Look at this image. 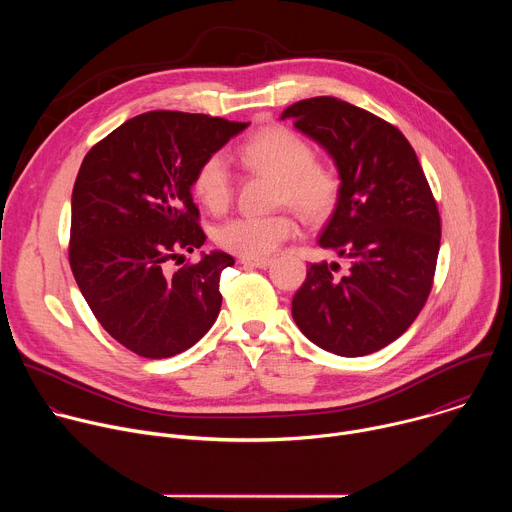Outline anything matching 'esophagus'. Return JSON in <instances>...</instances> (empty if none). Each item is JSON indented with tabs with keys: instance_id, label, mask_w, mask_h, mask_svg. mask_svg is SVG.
Returning a JSON list of instances; mask_svg holds the SVG:
<instances>
[{
	"instance_id": "esophagus-1",
	"label": "esophagus",
	"mask_w": 512,
	"mask_h": 512,
	"mask_svg": "<svg viewBox=\"0 0 512 512\" xmlns=\"http://www.w3.org/2000/svg\"><path fill=\"white\" fill-rule=\"evenodd\" d=\"M241 265H245V267H259V269H265V267H269L271 265V259H249V257H241V261H239Z\"/></svg>"
}]
</instances>
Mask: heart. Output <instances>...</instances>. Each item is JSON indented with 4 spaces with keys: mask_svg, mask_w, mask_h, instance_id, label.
Segmentation results:
<instances>
[{
    "mask_svg": "<svg viewBox=\"0 0 512 512\" xmlns=\"http://www.w3.org/2000/svg\"><path fill=\"white\" fill-rule=\"evenodd\" d=\"M243 162L281 180L279 200L296 208L310 221L326 218L340 196V178L334 168L316 162L312 143L283 125H271L255 133L241 148ZM194 196L212 212L229 206L233 194L231 170L223 154H210L192 178ZM298 233L289 214L251 216L241 214L214 229V241L229 253L261 259Z\"/></svg>",
    "mask_w": 512,
    "mask_h": 512,
    "instance_id": "heart-1",
    "label": "heart"
}]
</instances>
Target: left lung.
Returning a JSON list of instances; mask_svg holds the SVG:
<instances>
[{
	"instance_id": "left-lung-1",
	"label": "left lung",
	"mask_w": 512,
	"mask_h": 512,
	"mask_svg": "<svg viewBox=\"0 0 512 512\" xmlns=\"http://www.w3.org/2000/svg\"><path fill=\"white\" fill-rule=\"evenodd\" d=\"M332 158L340 196L318 245L348 261L310 263L291 316L316 346L364 356L397 340L421 312L440 253V212L405 135L336 97L281 113Z\"/></svg>"
}]
</instances>
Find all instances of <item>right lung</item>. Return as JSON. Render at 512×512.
<instances>
[{
    "mask_svg": "<svg viewBox=\"0 0 512 512\" xmlns=\"http://www.w3.org/2000/svg\"><path fill=\"white\" fill-rule=\"evenodd\" d=\"M249 123L200 113L137 115L85 156L70 200V269L99 324L143 358L194 346L221 312L223 251L170 271L206 241L192 178Z\"/></svg>",
    "mask_w": 512,
    "mask_h": 512,
    "instance_id": "right-lung-1",
    "label": "right lung"
}]
</instances>
